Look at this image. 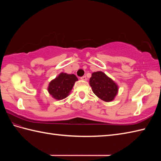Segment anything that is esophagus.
<instances>
[{
    "instance_id": "esophagus-1",
    "label": "esophagus",
    "mask_w": 161,
    "mask_h": 161,
    "mask_svg": "<svg viewBox=\"0 0 161 161\" xmlns=\"http://www.w3.org/2000/svg\"><path fill=\"white\" fill-rule=\"evenodd\" d=\"M81 80H83V81H86L87 80V78H86V76H83V77H81Z\"/></svg>"
}]
</instances>
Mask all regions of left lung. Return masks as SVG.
I'll use <instances>...</instances> for the list:
<instances>
[{"label": "left lung", "instance_id": "left-lung-1", "mask_svg": "<svg viewBox=\"0 0 161 161\" xmlns=\"http://www.w3.org/2000/svg\"><path fill=\"white\" fill-rule=\"evenodd\" d=\"M89 84L94 94L104 102L113 101L118 93V84L102 71L92 73Z\"/></svg>", "mask_w": 161, "mask_h": 161}]
</instances>
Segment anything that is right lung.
<instances>
[{"label":"right lung","mask_w":161,"mask_h":161,"mask_svg":"<svg viewBox=\"0 0 161 161\" xmlns=\"http://www.w3.org/2000/svg\"><path fill=\"white\" fill-rule=\"evenodd\" d=\"M77 81L78 79L74 74L61 73L49 83L47 91L54 99L61 100L69 95Z\"/></svg>","instance_id":"add662e5"}]
</instances>
